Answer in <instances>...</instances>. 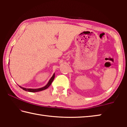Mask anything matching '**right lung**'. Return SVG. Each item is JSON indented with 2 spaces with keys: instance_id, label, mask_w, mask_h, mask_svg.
Listing matches in <instances>:
<instances>
[{
  "instance_id": "add662e5",
  "label": "right lung",
  "mask_w": 127,
  "mask_h": 127,
  "mask_svg": "<svg viewBox=\"0 0 127 127\" xmlns=\"http://www.w3.org/2000/svg\"><path fill=\"white\" fill-rule=\"evenodd\" d=\"M55 78V73H54V74L53 75V76L51 77V78L50 79V80L49 81V82L47 83L46 85L44 87H41V88H39V89H26V88H24L23 87H21L20 86H19L20 88L23 89V90H25L26 91H28V92H39L41 91H43V90H45L48 89V88L51 85V83L53 81L54 79Z\"/></svg>"
}]
</instances>
